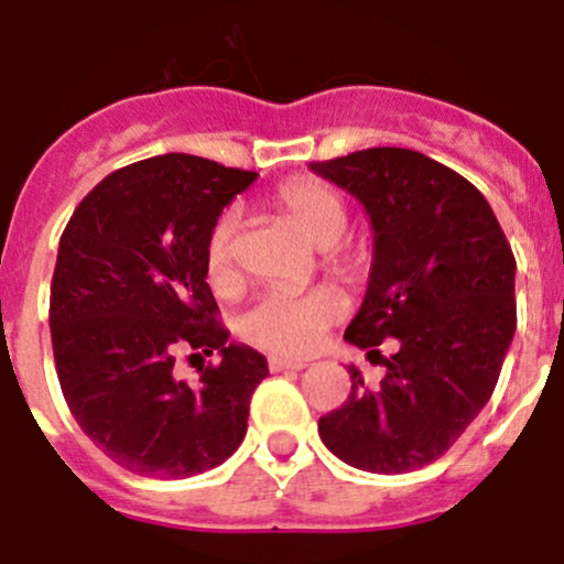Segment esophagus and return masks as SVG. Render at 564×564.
<instances>
[{
  "label": "esophagus",
  "mask_w": 564,
  "mask_h": 564,
  "mask_svg": "<svg viewBox=\"0 0 564 564\" xmlns=\"http://www.w3.org/2000/svg\"><path fill=\"white\" fill-rule=\"evenodd\" d=\"M300 369H305V360L281 358V355H272L270 358V371H300Z\"/></svg>",
  "instance_id": "obj_1"
}]
</instances>
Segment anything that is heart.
Masks as SVG:
<instances>
[{
  "mask_svg": "<svg viewBox=\"0 0 564 564\" xmlns=\"http://www.w3.org/2000/svg\"><path fill=\"white\" fill-rule=\"evenodd\" d=\"M275 204L289 217L300 223L305 234L316 245L327 248L325 259L333 270L355 272L364 267L358 250L336 245L347 234L349 215L338 193L327 184L311 182V178H294L275 189ZM239 212L226 209L212 226L206 239V278L215 289H231L237 283V242ZM347 311L344 297L333 286H316L308 292H292V289H275L267 292L245 311L242 336L250 344L270 352L303 355L319 344L322 333L338 322Z\"/></svg>",
  "mask_w": 564,
  "mask_h": 564,
  "instance_id": "heart-1",
  "label": "heart"
}]
</instances>
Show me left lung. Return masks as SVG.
Listing matches in <instances>:
<instances>
[{
	"instance_id": "8db88e82",
	"label": "left lung",
	"mask_w": 564,
	"mask_h": 564,
	"mask_svg": "<svg viewBox=\"0 0 564 564\" xmlns=\"http://www.w3.org/2000/svg\"><path fill=\"white\" fill-rule=\"evenodd\" d=\"M311 171L355 195L375 231L369 289L344 338L369 355L398 341L377 388L349 366L352 391L322 415L319 438L360 471H415L466 433L499 382L516 256L485 195L419 151L366 149Z\"/></svg>"
}]
</instances>
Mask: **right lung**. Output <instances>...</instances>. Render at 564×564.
I'll return each mask as SVG.
<instances>
[{
	"label": "right lung",
	"instance_id": "obj_1",
	"mask_svg": "<svg viewBox=\"0 0 564 564\" xmlns=\"http://www.w3.org/2000/svg\"><path fill=\"white\" fill-rule=\"evenodd\" d=\"M256 173L165 154L109 173L59 237L48 300L70 415L109 460L182 479L220 466L248 433L267 358L228 344L206 283V239ZM184 348L221 352L198 383L172 377Z\"/></svg>",
	"mask_w": 564,
	"mask_h": 564
}]
</instances>
